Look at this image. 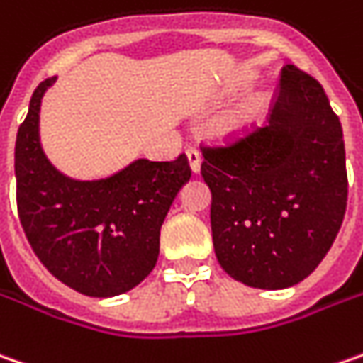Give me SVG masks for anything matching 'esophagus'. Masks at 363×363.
<instances>
[{"label":"esophagus","mask_w":363,"mask_h":363,"mask_svg":"<svg viewBox=\"0 0 363 363\" xmlns=\"http://www.w3.org/2000/svg\"><path fill=\"white\" fill-rule=\"evenodd\" d=\"M186 153H188V161H190L191 172L194 173L200 172V163H202V155H200V151H198V149H194V147H190Z\"/></svg>","instance_id":"esophagus-1"}]
</instances>
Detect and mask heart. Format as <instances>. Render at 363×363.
Instances as JSON below:
<instances>
[{"mask_svg":"<svg viewBox=\"0 0 363 363\" xmlns=\"http://www.w3.org/2000/svg\"><path fill=\"white\" fill-rule=\"evenodd\" d=\"M247 120H249V114H245V112L230 114V116H227V118L220 120L218 130H220V133H239L245 124H247Z\"/></svg>","mask_w":363,"mask_h":363,"instance_id":"obj_1","label":"heart"}]
</instances>
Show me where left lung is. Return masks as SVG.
<instances>
[{
	"mask_svg": "<svg viewBox=\"0 0 363 363\" xmlns=\"http://www.w3.org/2000/svg\"><path fill=\"white\" fill-rule=\"evenodd\" d=\"M200 149L220 267L263 290L311 276L347 206L343 130L323 85L286 65L267 124Z\"/></svg>",
	"mask_w": 363,
	"mask_h": 363,
	"instance_id": "left-lung-1",
	"label": "left lung"
}]
</instances>
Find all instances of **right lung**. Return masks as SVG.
<instances>
[{"label": "right lung", "instance_id": "obj_1", "mask_svg": "<svg viewBox=\"0 0 363 363\" xmlns=\"http://www.w3.org/2000/svg\"><path fill=\"white\" fill-rule=\"evenodd\" d=\"M45 79L16 136V202L26 239L46 269L85 296L133 290L153 272L159 233L173 198L190 179L188 157L138 159L108 179L77 182L59 173L38 140Z\"/></svg>", "mask_w": 363, "mask_h": 363}]
</instances>
